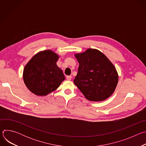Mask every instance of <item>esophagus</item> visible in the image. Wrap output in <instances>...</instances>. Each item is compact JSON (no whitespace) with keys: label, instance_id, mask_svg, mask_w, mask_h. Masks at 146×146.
<instances>
[{"label":"esophagus","instance_id":"esophagus-1","mask_svg":"<svg viewBox=\"0 0 146 146\" xmlns=\"http://www.w3.org/2000/svg\"><path fill=\"white\" fill-rule=\"evenodd\" d=\"M72 76H66V79L68 80H70L72 79Z\"/></svg>","mask_w":146,"mask_h":146}]
</instances>
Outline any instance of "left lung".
Wrapping results in <instances>:
<instances>
[{"mask_svg": "<svg viewBox=\"0 0 146 146\" xmlns=\"http://www.w3.org/2000/svg\"><path fill=\"white\" fill-rule=\"evenodd\" d=\"M79 67L74 84L84 96L94 102L103 101L114 92L118 80L115 68L102 52L89 48L75 54Z\"/></svg>", "mask_w": 146, "mask_h": 146, "instance_id": "1", "label": "left lung"}]
</instances>
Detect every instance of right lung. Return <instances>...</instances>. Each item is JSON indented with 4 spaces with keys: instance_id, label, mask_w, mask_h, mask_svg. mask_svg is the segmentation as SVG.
<instances>
[{
    "instance_id": "right-lung-1",
    "label": "right lung",
    "mask_w": 146,
    "mask_h": 146,
    "mask_svg": "<svg viewBox=\"0 0 146 146\" xmlns=\"http://www.w3.org/2000/svg\"><path fill=\"white\" fill-rule=\"evenodd\" d=\"M59 56L51 50L41 51L25 66L23 78L27 88L37 96H46L56 90L65 80L56 65Z\"/></svg>"
}]
</instances>
